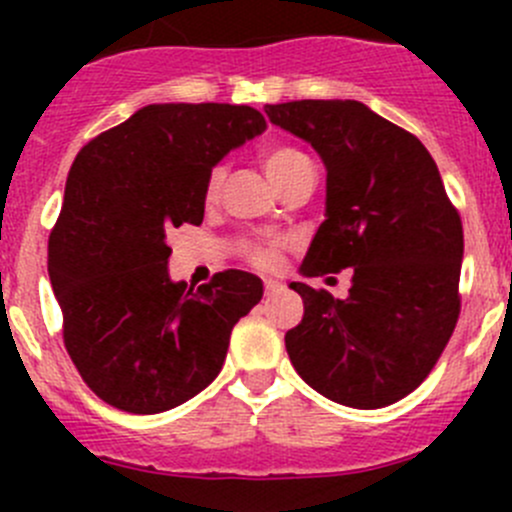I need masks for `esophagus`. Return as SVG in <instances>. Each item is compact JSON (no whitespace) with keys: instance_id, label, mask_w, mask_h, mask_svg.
<instances>
[{"instance_id":"esophagus-1","label":"esophagus","mask_w":512,"mask_h":512,"mask_svg":"<svg viewBox=\"0 0 512 512\" xmlns=\"http://www.w3.org/2000/svg\"><path fill=\"white\" fill-rule=\"evenodd\" d=\"M282 289H285V285L277 280H265V294L267 297H272V294H280Z\"/></svg>"}]
</instances>
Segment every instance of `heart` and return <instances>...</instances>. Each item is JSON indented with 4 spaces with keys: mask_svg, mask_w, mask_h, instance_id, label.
Segmentation results:
<instances>
[{
    "mask_svg": "<svg viewBox=\"0 0 512 512\" xmlns=\"http://www.w3.org/2000/svg\"><path fill=\"white\" fill-rule=\"evenodd\" d=\"M304 163H312V160L307 158V153L297 151V148H292V146L267 148L265 156H262V165H265V170H267V178L272 180V185H275V188H280L289 175H292L294 170L302 168ZM223 183H225V168L223 165H218V168L210 170L208 185H205V198H208L210 203H213V200H218L220 190H223ZM280 247H282L280 240L252 242V245H247V250H245L247 260H250L252 265L262 267V270H270V267H275L277 262H280Z\"/></svg>",
    "mask_w": 512,
    "mask_h": 512,
    "instance_id": "obj_1",
    "label": "heart"
}]
</instances>
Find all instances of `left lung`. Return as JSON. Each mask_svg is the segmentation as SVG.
Wrapping results in <instances>:
<instances>
[{
  "instance_id": "left-lung-1",
  "label": "left lung",
  "mask_w": 512,
  "mask_h": 512,
  "mask_svg": "<svg viewBox=\"0 0 512 512\" xmlns=\"http://www.w3.org/2000/svg\"><path fill=\"white\" fill-rule=\"evenodd\" d=\"M265 113L327 168L324 223L299 272L352 270L344 299L289 285L304 302L302 322L285 334L289 361L329 401L396 404L426 379L461 312L463 227L436 160L361 101L307 98Z\"/></svg>"
}]
</instances>
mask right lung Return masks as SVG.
I'll return each instance as SVG.
<instances>
[{
	"mask_svg": "<svg viewBox=\"0 0 512 512\" xmlns=\"http://www.w3.org/2000/svg\"><path fill=\"white\" fill-rule=\"evenodd\" d=\"M265 128L250 106L151 103L76 156L49 237V280L66 352L106 404L160 414L223 369L262 280L227 270L198 289L173 282L168 232L203 223L210 170Z\"/></svg>",
	"mask_w": 512,
	"mask_h": 512,
	"instance_id": "right-lung-1",
	"label": "right lung"
}]
</instances>
